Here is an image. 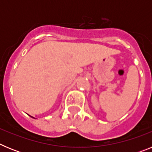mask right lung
I'll return each instance as SVG.
<instances>
[{"mask_svg": "<svg viewBox=\"0 0 152 152\" xmlns=\"http://www.w3.org/2000/svg\"><path fill=\"white\" fill-rule=\"evenodd\" d=\"M31 117H32V116H31Z\"/></svg>", "mask_w": 152, "mask_h": 152, "instance_id": "add662e5", "label": "right lung"}]
</instances>
